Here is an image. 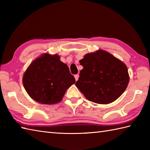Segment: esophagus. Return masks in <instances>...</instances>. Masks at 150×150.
<instances>
[{"instance_id":"34e87169","label":"esophagus","mask_w":150,"mask_h":150,"mask_svg":"<svg viewBox=\"0 0 150 150\" xmlns=\"http://www.w3.org/2000/svg\"><path fill=\"white\" fill-rule=\"evenodd\" d=\"M79 75L78 74L77 75H75V81H77L78 79H79Z\"/></svg>"}]
</instances>
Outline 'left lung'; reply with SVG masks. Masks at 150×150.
Returning <instances> with one entry per match:
<instances>
[{
  "mask_svg": "<svg viewBox=\"0 0 150 150\" xmlns=\"http://www.w3.org/2000/svg\"><path fill=\"white\" fill-rule=\"evenodd\" d=\"M80 63L83 69L75 85L88 100L109 104L125 91L129 79L128 68L111 54L98 50L86 55Z\"/></svg>",
  "mask_w": 150,
  "mask_h": 150,
  "instance_id": "obj_1",
  "label": "left lung"
}]
</instances>
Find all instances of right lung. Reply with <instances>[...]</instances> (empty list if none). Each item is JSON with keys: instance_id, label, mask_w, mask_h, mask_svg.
<instances>
[{"instance_id": "add662e5", "label": "right lung", "mask_w": 150, "mask_h": 150, "mask_svg": "<svg viewBox=\"0 0 150 150\" xmlns=\"http://www.w3.org/2000/svg\"><path fill=\"white\" fill-rule=\"evenodd\" d=\"M75 83L67 64L58 55L47 53L35 60L23 76L27 93L33 100L46 104L61 101L67 89Z\"/></svg>"}]
</instances>
